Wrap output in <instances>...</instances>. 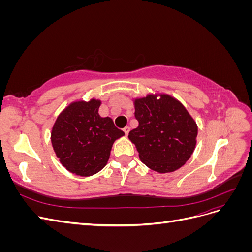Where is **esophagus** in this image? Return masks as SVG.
Segmentation results:
<instances>
[{
    "mask_svg": "<svg viewBox=\"0 0 252 252\" xmlns=\"http://www.w3.org/2000/svg\"><path fill=\"white\" fill-rule=\"evenodd\" d=\"M123 131L125 132V135L127 136V135H128V133H129V131H130V127H129V126H126V127L123 129Z\"/></svg>",
    "mask_w": 252,
    "mask_h": 252,
    "instance_id": "obj_1",
    "label": "esophagus"
}]
</instances>
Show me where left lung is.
Returning a JSON list of instances; mask_svg holds the SVG:
<instances>
[{"label": "left lung", "instance_id": "1", "mask_svg": "<svg viewBox=\"0 0 252 252\" xmlns=\"http://www.w3.org/2000/svg\"><path fill=\"white\" fill-rule=\"evenodd\" d=\"M133 105L139 126L128 138L141 161L158 173L181 168L193 154L197 136V125L185 106L167 94L136 97Z\"/></svg>", "mask_w": 252, "mask_h": 252}]
</instances>
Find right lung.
I'll return each instance as SVG.
<instances>
[{
	"label": "right lung",
	"instance_id": "obj_1",
	"mask_svg": "<svg viewBox=\"0 0 252 252\" xmlns=\"http://www.w3.org/2000/svg\"><path fill=\"white\" fill-rule=\"evenodd\" d=\"M102 102L74 101L59 114L51 130V144L60 163L80 177H90L107 164L114 141L124 132L111 118L98 114Z\"/></svg>",
	"mask_w": 252,
	"mask_h": 252
}]
</instances>
